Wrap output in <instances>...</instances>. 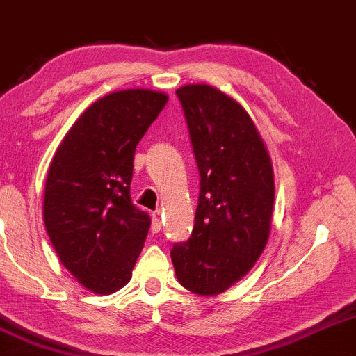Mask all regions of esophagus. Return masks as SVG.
<instances>
[{
    "label": "esophagus",
    "instance_id": "esophagus-1",
    "mask_svg": "<svg viewBox=\"0 0 356 356\" xmlns=\"http://www.w3.org/2000/svg\"><path fill=\"white\" fill-rule=\"evenodd\" d=\"M162 229V222H161V217H159V212H154L152 213V225H151V230L154 234L161 232Z\"/></svg>",
    "mask_w": 356,
    "mask_h": 356
}]
</instances>
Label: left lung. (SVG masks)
<instances>
[{
	"instance_id": "1",
	"label": "left lung",
	"mask_w": 356,
	"mask_h": 356,
	"mask_svg": "<svg viewBox=\"0 0 356 356\" xmlns=\"http://www.w3.org/2000/svg\"><path fill=\"white\" fill-rule=\"evenodd\" d=\"M200 174L194 229L170 250L175 275L197 295H219L254 267L273 209L272 162L247 111L207 84L179 88Z\"/></svg>"
}]
</instances>
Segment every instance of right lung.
Returning <instances> with one entry per match:
<instances>
[{"label":"right lung","instance_id":"obj_1","mask_svg":"<svg viewBox=\"0 0 356 356\" xmlns=\"http://www.w3.org/2000/svg\"><path fill=\"white\" fill-rule=\"evenodd\" d=\"M167 96L126 89L96 101L74 122L49 165L42 216L64 267L109 295L131 280L151 217L131 200L136 145Z\"/></svg>","mask_w":356,"mask_h":356}]
</instances>
